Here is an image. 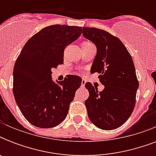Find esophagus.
I'll return each mask as SVG.
<instances>
[{
  "mask_svg": "<svg viewBox=\"0 0 156 156\" xmlns=\"http://www.w3.org/2000/svg\"><path fill=\"white\" fill-rule=\"evenodd\" d=\"M85 83H86V81L84 80V79H83V80H82V84H81V87H85Z\"/></svg>",
  "mask_w": 156,
  "mask_h": 156,
  "instance_id": "obj_1",
  "label": "esophagus"
}]
</instances>
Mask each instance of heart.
Wrapping results in <instances>:
<instances>
[{
  "label": "heart",
  "instance_id": "obj_1",
  "mask_svg": "<svg viewBox=\"0 0 156 156\" xmlns=\"http://www.w3.org/2000/svg\"><path fill=\"white\" fill-rule=\"evenodd\" d=\"M90 44V43L87 42V41H84V42L82 43V46H85V45H87V44Z\"/></svg>",
  "mask_w": 156,
  "mask_h": 156
}]
</instances>
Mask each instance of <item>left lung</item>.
Masks as SVG:
<instances>
[{
  "instance_id": "8db88e82",
  "label": "left lung",
  "mask_w": 156,
  "mask_h": 156,
  "mask_svg": "<svg viewBox=\"0 0 156 156\" xmlns=\"http://www.w3.org/2000/svg\"><path fill=\"white\" fill-rule=\"evenodd\" d=\"M83 36L96 46L97 53L91 73L104 86L102 91L87 83L89 97L85 101L88 117L98 128L112 130L119 128L133 112L138 81L132 56L118 38L106 30L83 27Z\"/></svg>"
}]
</instances>
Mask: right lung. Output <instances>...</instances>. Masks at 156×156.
Masks as SVG:
<instances>
[{
	"mask_svg": "<svg viewBox=\"0 0 156 156\" xmlns=\"http://www.w3.org/2000/svg\"><path fill=\"white\" fill-rule=\"evenodd\" d=\"M81 34V27L48 26L26 43L16 60L13 95L23 116L33 126L52 128L66 119L82 78L69 74L57 84L52 79V69L63 64L64 50Z\"/></svg>",
	"mask_w": 156,
	"mask_h": 156,
	"instance_id": "obj_1",
	"label": "right lung"
}]
</instances>
